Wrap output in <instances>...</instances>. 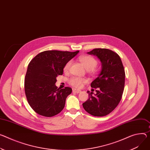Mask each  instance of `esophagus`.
<instances>
[{
	"mask_svg": "<svg viewBox=\"0 0 150 150\" xmlns=\"http://www.w3.org/2000/svg\"><path fill=\"white\" fill-rule=\"evenodd\" d=\"M72 91H73V93H81V90H77V89H75V88H73V89H72Z\"/></svg>",
	"mask_w": 150,
	"mask_h": 150,
	"instance_id": "34e87169",
	"label": "esophagus"
}]
</instances>
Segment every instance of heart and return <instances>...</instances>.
<instances>
[{
	"mask_svg": "<svg viewBox=\"0 0 150 150\" xmlns=\"http://www.w3.org/2000/svg\"><path fill=\"white\" fill-rule=\"evenodd\" d=\"M79 60L87 71L93 70L98 64L97 60L90 56H82L79 57ZM71 64V62H68L64 67V71H67L69 69ZM85 83L86 79L79 77H73L69 80L70 84L76 88L81 87Z\"/></svg>",
	"mask_w": 150,
	"mask_h": 150,
	"instance_id": "heart-1",
	"label": "heart"
}]
</instances>
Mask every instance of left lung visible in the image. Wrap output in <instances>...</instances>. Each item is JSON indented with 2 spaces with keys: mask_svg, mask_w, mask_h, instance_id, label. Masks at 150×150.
I'll return each instance as SVG.
<instances>
[{
  "mask_svg": "<svg viewBox=\"0 0 150 150\" xmlns=\"http://www.w3.org/2000/svg\"><path fill=\"white\" fill-rule=\"evenodd\" d=\"M87 54L96 56L100 61L102 69L98 76L91 83L97 88L96 94L87 91L89 99L83 103L90 114L105 116L111 112L120 103L125 83V72L118 54L108 49L95 48Z\"/></svg>",
  "mask_w": 150,
  "mask_h": 150,
  "instance_id": "8db88e82",
  "label": "left lung"
}]
</instances>
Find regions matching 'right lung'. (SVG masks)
<instances>
[{
	"mask_svg": "<svg viewBox=\"0 0 150 150\" xmlns=\"http://www.w3.org/2000/svg\"><path fill=\"white\" fill-rule=\"evenodd\" d=\"M78 52L45 51L30 61L24 79V89L27 100L36 113L50 117L63 110L72 88H57L56 78L63 74L66 64Z\"/></svg>",
	"mask_w": 150,
	"mask_h": 150,
	"instance_id": "add662e5",
	"label": "right lung"
}]
</instances>
